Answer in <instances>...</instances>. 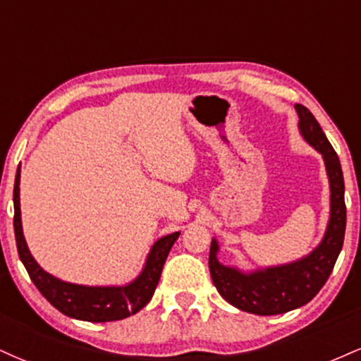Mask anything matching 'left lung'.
Masks as SVG:
<instances>
[{"label":"left lung","instance_id":"left-lung-1","mask_svg":"<svg viewBox=\"0 0 361 361\" xmlns=\"http://www.w3.org/2000/svg\"><path fill=\"white\" fill-rule=\"evenodd\" d=\"M299 130L324 159L331 188V215L324 238L310 255L293 263L251 273L219 263V244L212 239L209 255L210 276L219 293L234 307L258 316H275L302 307L324 287L345 241L346 205L341 163L321 126L304 105H295Z\"/></svg>","mask_w":361,"mask_h":361}]
</instances>
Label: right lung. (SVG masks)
Wrapping results in <instances>:
<instances>
[{"mask_svg":"<svg viewBox=\"0 0 361 361\" xmlns=\"http://www.w3.org/2000/svg\"><path fill=\"white\" fill-rule=\"evenodd\" d=\"M13 205L16 250H18L20 259L27 268L32 281L54 307L61 310L64 316L80 319V321L110 322L120 321V319L139 312L154 295L164 261L180 235V233H173L156 241L151 252L147 255L144 270L128 285H123V287H86V285L68 283V281L49 275L39 267V263L28 251L22 231V217H20V168L16 169L15 176Z\"/></svg>","mask_w":361,"mask_h":361,"instance_id":"1","label":"right lung"}]
</instances>
